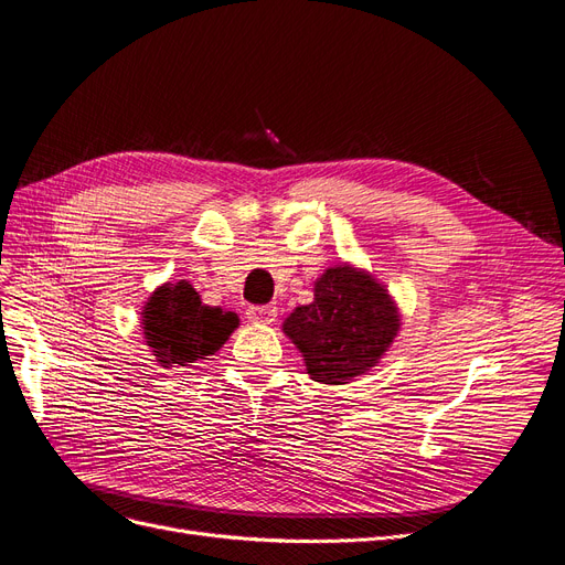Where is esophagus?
<instances>
[{"mask_svg": "<svg viewBox=\"0 0 565 565\" xmlns=\"http://www.w3.org/2000/svg\"><path fill=\"white\" fill-rule=\"evenodd\" d=\"M246 317L253 323H271L277 319V307L271 305H250L246 309Z\"/></svg>", "mask_w": 565, "mask_h": 565, "instance_id": "34e87169", "label": "esophagus"}]
</instances>
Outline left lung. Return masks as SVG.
Instances as JSON below:
<instances>
[{"instance_id":"left-lung-1","label":"left lung","mask_w":565,"mask_h":565,"mask_svg":"<svg viewBox=\"0 0 565 565\" xmlns=\"http://www.w3.org/2000/svg\"><path fill=\"white\" fill-rule=\"evenodd\" d=\"M398 331L387 290L348 265L326 269L315 300L284 321V333L305 356L307 373L323 385H342L375 366Z\"/></svg>"}]
</instances>
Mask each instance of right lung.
Returning <instances> with one entry per match:
<instances>
[{"label": "right lung", "instance_id": "obj_1", "mask_svg": "<svg viewBox=\"0 0 565 565\" xmlns=\"http://www.w3.org/2000/svg\"><path fill=\"white\" fill-rule=\"evenodd\" d=\"M239 326L221 307H209L190 281L163 284L142 309V333L163 369H196Z\"/></svg>", "mask_w": 565, "mask_h": 565}]
</instances>
